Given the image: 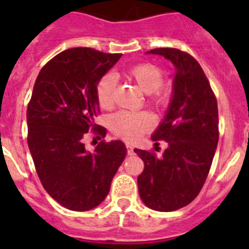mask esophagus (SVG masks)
<instances>
[{
	"label": "esophagus",
	"instance_id": "1",
	"mask_svg": "<svg viewBox=\"0 0 249 249\" xmlns=\"http://www.w3.org/2000/svg\"><path fill=\"white\" fill-rule=\"evenodd\" d=\"M127 153H128L129 156H132L133 153H135V151H133V147H132L131 144H127Z\"/></svg>",
	"mask_w": 249,
	"mask_h": 249
}]
</instances>
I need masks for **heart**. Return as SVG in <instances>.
I'll return each instance as SVG.
<instances>
[{
	"label": "heart",
	"instance_id": "obj_1",
	"mask_svg": "<svg viewBox=\"0 0 249 249\" xmlns=\"http://www.w3.org/2000/svg\"><path fill=\"white\" fill-rule=\"evenodd\" d=\"M124 76L136 83L140 89L148 94V103L155 108H164L169 102L171 93L162 87L163 72L160 67L152 63H138L124 71ZM116 76L106 73L96 85V98L101 107L109 108L114 103L116 92ZM109 127L112 131L123 140L135 142L141 136L153 127V118L148 112L120 111L109 118Z\"/></svg>",
	"mask_w": 249,
	"mask_h": 249
}]
</instances>
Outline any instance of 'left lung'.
<instances>
[{"instance_id": "obj_1", "label": "left lung", "mask_w": 249, "mask_h": 249, "mask_svg": "<svg viewBox=\"0 0 249 249\" xmlns=\"http://www.w3.org/2000/svg\"><path fill=\"white\" fill-rule=\"evenodd\" d=\"M147 53L169 59L176 74L168 111L152 135V141H166L168 147L160 157L135 149L144 163L138 192L152 210L172 212L190 204L206 182L218 143V107L203 70L190 53L177 48Z\"/></svg>"}]
</instances>
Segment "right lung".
I'll return each instance as SVG.
<instances>
[{
    "instance_id": "1",
    "label": "right lung",
    "mask_w": 249,
    "mask_h": 249,
    "mask_svg": "<svg viewBox=\"0 0 249 249\" xmlns=\"http://www.w3.org/2000/svg\"><path fill=\"white\" fill-rule=\"evenodd\" d=\"M87 47L66 50L39 71L27 106V142L36 172L48 195L67 210L83 212L107 197L112 178L126 157L122 141H101L86 151L89 129L100 112L96 85L121 58Z\"/></svg>"
}]
</instances>
